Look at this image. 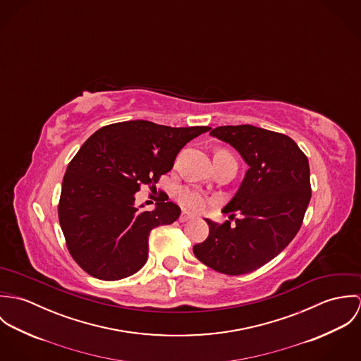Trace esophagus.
Here are the masks:
<instances>
[{
  "mask_svg": "<svg viewBox=\"0 0 361 361\" xmlns=\"http://www.w3.org/2000/svg\"><path fill=\"white\" fill-rule=\"evenodd\" d=\"M189 219H192V214H189V212H186V211H183V212L180 214V216H179V221H180V222H188Z\"/></svg>",
  "mask_w": 361,
  "mask_h": 361,
  "instance_id": "esophagus-1",
  "label": "esophagus"
}]
</instances>
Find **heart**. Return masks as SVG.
Instances as JSON below:
<instances>
[{
  "label": "heart",
  "instance_id": "heart-1",
  "mask_svg": "<svg viewBox=\"0 0 361 361\" xmlns=\"http://www.w3.org/2000/svg\"><path fill=\"white\" fill-rule=\"evenodd\" d=\"M178 200L182 206L193 211H200L207 204L206 196L202 192L190 188H182L178 192Z\"/></svg>",
  "mask_w": 361,
  "mask_h": 361
}]
</instances>
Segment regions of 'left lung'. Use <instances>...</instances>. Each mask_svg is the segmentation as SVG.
<instances>
[{"instance_id": "left-lung-1", "label": "left lung", "mask_w": 361, "mask_h": 361, "mask_svg": "<svg viewBox=\"0 0 361 361\" xmlns=\"http://www.w3.org/2000/svg\"><path fill=\"white\" fill-rule=\"evenodd\" d=\"M211 136L229 143L249 165L243 182L222 212L240 219L209 228L193 253L226 275L256 271L276 257L299 232L311 199L309 159L289 136L253 125L218 126Z\"/></svg>"}]
</instances>
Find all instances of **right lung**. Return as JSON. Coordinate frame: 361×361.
<instances>
[{
    "label": "right lung",
    "mask_w": 361,
    "mask_h": 361,
    "mask_svg": "<svg viewBox=\"0 0 361 361\" xmlns=\"http://www.w3.org/2000/svg\"><path fill=\"white\" fill-rule=\"evenodd\" d=\"M209 129L137 119L106 125L83 143L66 168L58 204L66 247L82 269L118 281L146 264L152 229L175 222L180 208L159 202L143 211L135 193L142 185L154 188L180 149Z\"/></svg>",
    "instance_id": "1"
}]
</instances>
